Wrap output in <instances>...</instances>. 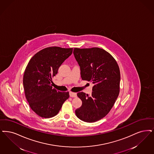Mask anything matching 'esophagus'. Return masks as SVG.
Returning <instances> with one entry per match:
<instances>
[{
    "instance_id": "1",
    "label": "esophagus",
    "mask_w": 154,
    "mask_h": 154,
    "mask_svg": "<svg viewBox=\"0 0 154 154\" xmlns=\"http://www.w3.org/2000/svg\"><path fill=\"white\" fill-rule=\"evenodd\" d=\"M69 94H70V96L72 97H77V93H76L70 92L69 93Z\"/></svg>"
}]
</instances>
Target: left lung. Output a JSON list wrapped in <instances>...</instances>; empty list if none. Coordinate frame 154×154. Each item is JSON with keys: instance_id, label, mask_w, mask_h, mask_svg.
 <instances>
[{"instance_id": "left-lung-1", "label": "left lung", "mask_w": 154, "mask_h": 154, "mask_svg": "<svg viewBox=\"0 0 154 154\" xmlns=\"http://www.w3.org/2000/svg\"><path fill=\"white\" fill-rule=\"evenodd\" d=\"M73 54L80 66L82 80L94 84L91 95L77 93L82 103L75 113L80 120L93 123L104 117L117 99L120 92L119 67L115 58L101 48H74Z\"/></svg>"}]
</instances>
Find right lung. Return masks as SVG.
<instances>
[{
  "label": "right lung",
  "instance_id": "right-lung-1",
  "mask_svg": "<svg viewBox=\"0 0 154 154\" xmlns=\"http://www.w3.org/2000/svg\"><path fill=\"white\" fill-rule=\"evenodd\" d=\"M73 48H45L29 62L23 75L25 96L31 109L43 118L54 117L69 97V92L57 91L51 86L52 77L62 63L72 54Z\"/></svg>",
  "mask_w": 154,
  "mask_h": 154
}]
</instances>
